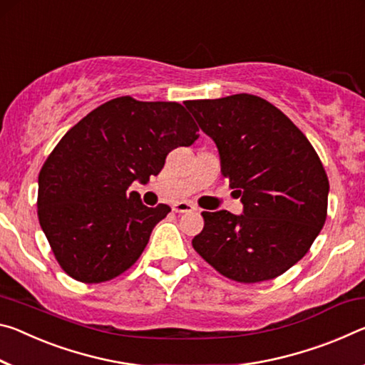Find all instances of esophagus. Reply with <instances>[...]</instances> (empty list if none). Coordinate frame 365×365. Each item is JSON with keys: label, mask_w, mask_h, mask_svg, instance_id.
<instances>
[{"label": "esophagus", "mask_w": 365, "mask_h": 365, "mask_svg": "<svg viewBox=\"0 0 365 365\" xmlns=\"http://www.w3.org/2000/svg\"><path fill=\"white\" fill-rule=\"evenodd\" d=\"M172 210L175 212H192L196 210V207L192 203H187V201H180V203L173 205Z\"/></svg>", "instance_id": "34e87169"}]
</instances>
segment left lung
<instances>
[{"instance_id":"8db88e82","label":"left lung","mask_w":365,"mask_h":365,"mask_svg":"<svg viewBox=\"0 0 365 365\" xmlns=\"http://www.w3.org/2000/svg\"><path fill=\"white\" fill-rule=\"evenodd\" d=\"M216 143L244 214L201 212L193 248L237 282L274 279L296 264L327 221L328 177L314 146L273 103L252 94L185 102Z\"/></svg>"}]
</instances>
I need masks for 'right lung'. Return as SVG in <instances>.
<instances>
[{
  "label": "right lung",
  "mask_w": 365,
  "mask_h": 365,
  "mask_svg": "<svg viewBox=\"0 0 365 365\" xmlns=\"http://www.w3.org/2000/svg\"><path fill=\"white\" fill-rule=\"evenodd\" d=\"M198 126L177 102L117 97L78 121L38 173L37 214L56 262L73 279L110 281L136 263L170 207H148L130 192L148 183Z\"/></svg>",
  "instance_id": "right-lung-1"
}]
</instances>
